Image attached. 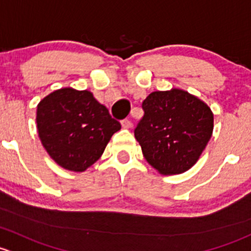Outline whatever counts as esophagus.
I'll use <instances>...</instances> for the list:
<instances>
[{
    "label": "esophagus",
    "mask_w": 251,
    "mask_h": 251,
    "mask_svg": "<svg viewBox=\"0 0 251 251\" xmlns=\"http://www.w3.org/2000/svg\"><path fill=\"white\" fill-rule=\"evenodd\" d=\"M121 125H122V128H125V129L131 128V122L129 120H123L122 122H121Z\"/></svg>",
    "instance_id": "esophagus-1"
}]
</instances>
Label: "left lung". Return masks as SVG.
<instances>
[{
  "instance_id": "8db88e82",
  "label": "left lung",
  "mask_w": 251,
  "mask_h": 251,
  "mask_svg": "<svg viewBox=\"0 0 251 251\" xmlns=\"http://www.w3.org/2000/svg\"><path fill=\"white\" fill-rule=\"evenodd\" d=\"M143 108L145 115L134 134L147 163L163 175L191 169L213 135L210 107L196 95L172 88L152 92Z\"/></svg>"
}]
</instances>
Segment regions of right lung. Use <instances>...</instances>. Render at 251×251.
I'll return each mask as SVG.
<instances>
[{
  "mask_svg": "<svg viewBox=\"0 0 251 251\" xmlns=\"http://www.w3.org/2000/svg\"><path fill=\"white\" fill-rule=\"evenodd\" d=\"M37 133L47 153L70 172L82 173L104 153L121 129L89 90L60 88L43 98L36 111Z\"/></svg>",
  "mask_w": 251,
  "mask_h": 251,
  "instance_id": "right-lung-1",
  "label": "right lung"
}]
</instances>
